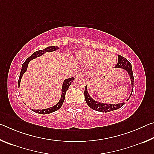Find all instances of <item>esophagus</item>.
<instances>
[{
  "label": "esophagus",
  "instance_id": "34e87169",
  "mask_svg": "<svg viewBox=\"0 0 154 154\" xmlns=\"http://www.w3.org/2000/svg\"><path fill=\"white\" fill-rule=\"evenodd\" d=\"M85 73H84V72H81V73H79L77 76V79H84L85 77Z\"/></svg>",
  "mask_w": 154,
  "mask_h": 154
}]
</instances>
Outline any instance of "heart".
<instances>
[{"label":"heart","mask_w":154,"mask_h":154,"mask_svg":"<svg viewBox=\"0 0 154 154\" xmlns=\"http://www.w3.org/2000/svg\"><path fill=\"white\" fill-rule=\"evenodd\" d=\"M77 58L81 63L87 66H97L100 70H109L116 63V56L113 53L85 49L81 51Z\"/></svg>","instance_id":"obj_1"}]
</instances>
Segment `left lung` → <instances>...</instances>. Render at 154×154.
<instances>
[{"mask_svg": "<svg viewBox=\"0 0 154 154\" xmlns=\"http://www.w3.org/2000/svg\"><path fill=\"white\" fill-rule=\"evenodd\" d=\"M116 68H122V69H124L126 70L128 72L129 76L130 78V81H131L132 83V90H133V86H134V76H133V72H132V65L131 63L126 58H125L124 57L120 55L118 56V64L116 66ZM132 95V93L129 98H128L127 100H128L130 96ZM84 96H85V100L86 101V103L88 105L90 106V108L97 111L100 112H106L109 111H113L114 110H116L119 108H121L122 106L124 105V103H119V104H105V103H98L97 101H95L94 99L92 98V97L89 95V94L87 90V86L85 88V91H84Z\"/></svg>", "mask_w": 154, "mask_h": 154, "instance_id": "left-lung-1", "label": "left lung"}]
</instances>
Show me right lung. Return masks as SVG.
I'll use <instances>...</instances> for the list:
<instances>
[{
    "label": "right lung",
    "instance_id": "1",
    "mask_svg": "<svg viewBox=\"0 0 154 154\" xmlns=\"http://www.w3.org/2000/svg\"><path fill=\"white\" fill-rule=\"evenodd\" d=\"M59 48L56 46H50V47H48L45 49H42V50H38L35 51V53L32 54L29 58H28L26 61L23 63L22 66V69H21V72L20 74V77H19V80H18V85L20 84V81L21 79H22V75H24L26 71L27 70V67H28V64L29 63V62L32 60L35 59L37 57H39L41 55H43V54H45L47 51H56L57 49H58ZM75 79L74 77H71L69 78V79H66L64 81L63 83V85H62V96L60 98V100L59 102L56 104V105H54L52 107L48 108V109H42V110H38V109H36V110H35V109H32L33 111L36 112V113H39V114H47V113H53L54 111H58V109L61 107L62 104L64 103V98H65V94H66V92L67 90L69 89V88L70 86V85L71 84V82H73V80Z\"/></svg>",
    "mask_w": 154,
    "mask_h": 154
}]
</instances>
